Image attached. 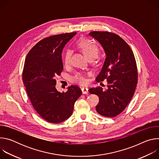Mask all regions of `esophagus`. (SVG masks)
Here are the masks:
<instances>
[{"label":"esophagus","instance_id":"esophagus-1","mask_svg":"<svg viewBox=\"0 0 159 159\" xmlns=\"http://www.w3.org/2000/svg\"><path fill=\"white\" fill-rule=\"evenodd\" d=\"M81 90H82V92L83 94H87L89 93V89L87 87H82L81 89Z\"/></svg>","mask_w":159,"mask_h":159}]
</instances>
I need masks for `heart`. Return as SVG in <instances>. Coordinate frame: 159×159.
Returning a JSON list of instances; mask_svg holds the SVG:
<instances>
[{
  "mask_svg": "<svg viewBox=\"0 0 159 159\" xmlns=\"http://www.w3.org/2000/svg\"><path fill=\"white\" fill-rule=\"evenodd\" d=\"M77 46L81 50L83 54L88 59H94L98 54L99 49L97 45L93 41L85 38H81L77 42ZM71 52L70 50H66L64 53L63 61L65 65H68L70 63ZM72 81L80 85H85L87 80L84 74L77 73L73 78Z\"/></svg>",
  "mask_w": 159,
  "mask_h": 159,
  "instance_id": "heart-1",
  "label": "heart"
}]
</instances>
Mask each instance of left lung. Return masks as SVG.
I'll use <instances>...</instances> for the list:
<instances>
[{"label":"left lung","mask_w":159,"mask_h":159,"mask_svg":"<svg viewBox=\"0 0 159 159\" xmlns=\"http://www.w3.org/2000/svg\"><path fill=\"white\" fill-rule=\"evenodd\" d=\"M89 35L103 48L106 58L97 82H107V89L101 87L90 89V94L99 96L96 106L101 116L108 118L120 115L130 102L138 80L137 67L129 45L118 35L107 31H93Z\"/></svg>","instance_id":"8db88e82"}]
</instances>
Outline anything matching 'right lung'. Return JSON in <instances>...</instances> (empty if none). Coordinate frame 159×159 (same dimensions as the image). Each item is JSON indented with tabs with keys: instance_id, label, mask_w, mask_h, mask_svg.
Returning <instances> with one entry per match:
<instances>
[{
	"instance_id": "obj_1",
	"label": "right lung",
	"mask_w": 159,
	"mask_h": 159,
	"mask_svg": "<svg viewBox=\"0 0 159 159\" xmlns=\"http://www.w3.org/2000/svg\"><path fill=\"white\" fill-rule=\"evenodd\" d=\"M77 33H65L43 39L28 53L22 72V80L31 102L44 120L59 123L72 114L82 90L76 85L68 87L66 93L57 90L55 78L63 69L61 53Z\"/></svg>"
}]
</instances>
